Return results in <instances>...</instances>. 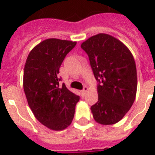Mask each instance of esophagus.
Instances as JSON below:
<instances>
[{
  "label": "esophagus",
  "instance_id": "obj_1",
  "mask_svg": "<svg viewBox=\"0 0 155 155\" xmlns=\"http://www.w3.org/2000/svg\"><path fill=\"white\" fill-rule=\"evenodd\" d=\"M87 91H88V88H87L86 86H85L82 90H81V96H85V94L86 93Z\"/></svg>",
  "mask_w": 155,
  "mask_h": 155
}]
</instances>
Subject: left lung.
<instances>
[{"mask_svg":"<svg viewBox=\"0 0 155 155\" xmlns=\"http://www.w3.org/2000/svg\"><path fill=\"white\" fill-rule=\"evenodd\" d=\"M81 47L98 82V101L91 106L93 118L101 124H114L135 101L137 72L133 55L122 42L104 33L90 37Z\"/></svg>","mask_w":155,"mask_h":155,"instance_id":"obj_1","label":"left lung"}]
</instances>
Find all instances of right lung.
Returning a JSON list of instances; mask_svg holds the SVG:
<instances>
[{
  "label": "right lung",
  "instance_id": "obj_1",
  "mask_svg": "<svg viewBox=\"0 0 155 155\" xmlns=\"http://www.w3.org/2000/svg\"><path fill=\"white\" fill-rule=\"evenodd\" d=\"M76 42L48 39L29 53L24 71V90L35 118L54 131L71 124L79 96L61 85L59 68Z\"/></svg>",
  "mask_w": 155,
  "mask_h": 155
}]
</instances>
